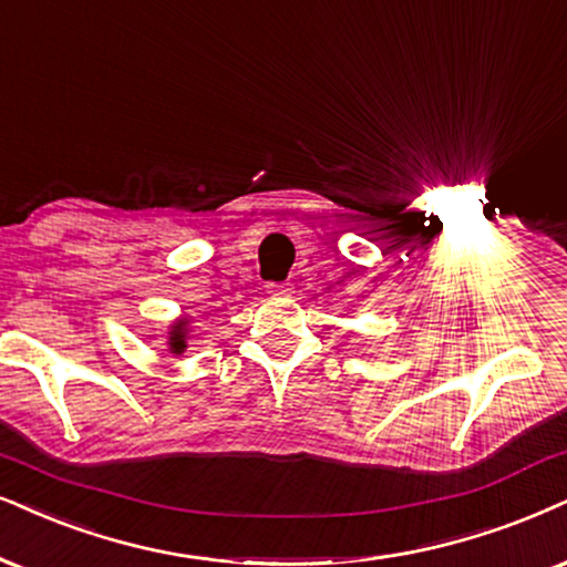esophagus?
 Segmentation results:
<instances>
[{
	"instance_id": "34e87169",
	"label": "esophagus",
	"mask_w": 567,
	"mask_h": 567,
	"mask_svg": "<svg viewBox=\"0 0 567 567\" xmlns=\"http://www.w3.org/2000/svg\"><path fill=\"white\" fill-rule=\"evenodd\" d=\"M267 292H269V296H290L292 285H288V282H282V285H269Z\"/></svg>"
}]
</instances>
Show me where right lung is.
I'll use <instances>...</instances> for the list:
<instances>
[{
    "instance_id": "1",
    "label": "right lung",
    "mask_w": 567,
    "mask_h": 567,
    "mask_svg": "<svg viewBox=\"0 0 567 567\" xmlns=\"http://www.w3.org/2000/svg\"><path fill=\"white\" fill-rule=\"evenodd\" d=\"M190 319H175L169 324L167 332V350L175 355H183L185 348H188V332H190Z\"/></svg>"
}]
</instances>
